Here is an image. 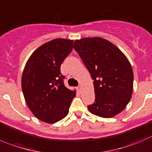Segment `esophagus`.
Listing matches in <instances>:
<instances>
[{"instance_id": "esophagus-1", "label": "esophagus", "mask_w": 152, "mask_h": 152, "mask_svg": "<svg viewBox=\"0 0 152 152\" xmlns=\"http://www.w3.org/2000/svg\"><path fill=\"white\" fill-rule=\"evenodd\" d=\"M77 90L79 91H80L82 90V87H81V86H78V87H77Z\"/></svg>"}]
</instances>
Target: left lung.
<instances>
[{
    "label": "left lung",
    "instance_id": "obj_1",
    "mask_svg": "<svg viewBox=\"0 0 152 152\" xmlns=\"http://www.w3.org/2000/svg\"><path fill=\"white\" fill-rule=\"evenodd\" d=\"M79 54L94 80L95 100L88 109L92 114L112 118L121 113L131 98L134 73L125 55L101 37L74 41Z\"/></svg>",
    "mask_w": 152,
    "mask_h": 152
}]
</instances>
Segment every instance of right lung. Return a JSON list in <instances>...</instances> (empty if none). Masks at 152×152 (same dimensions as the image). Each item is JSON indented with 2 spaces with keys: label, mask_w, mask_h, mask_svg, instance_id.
Instances as JSON below:
<instances>
[{
  "label": "right lung",
  "mask_w": 152,
  "mask_h": 152,
  "mask_svg": "<svg viewBox=\"0 0 152 152\" xmlns=\"http://www.w3.org/2000/svg\"><path fill=\"white\" fill-rule=\"evenodd\" d=\"M73 49V40L55 39L39 46L24 69L22 88L28 108L44 122L54 124L67 115L76 96L65 87L61 65Z\"/></svg>",
  "instance_id": "add662e5"
}]
</instances>
